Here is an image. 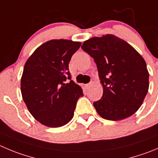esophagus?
<instances>
[{
    "instance_id": "esophagus-1",
    "label": "esophagus",
    "mask_w": 158,
    "mask_h": 158,
    "mask_svg": "<svg viewBox=\"0 0 158 158\" xmlns=\"http://www.w3.org/2000/svg\"><path fill=\"white\" fill-rule=\"evenodd\" d=\"M91 83H89V84H87V85H85V88H88L90 86H91Z\"/></svg>"
}]
</instances>
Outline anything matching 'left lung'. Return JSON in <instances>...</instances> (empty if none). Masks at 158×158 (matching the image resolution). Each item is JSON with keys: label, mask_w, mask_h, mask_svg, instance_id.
Instances as JSON below:
<instances>
[{"label": "left lung", "mask_w": 158, "mask_h": 158, "mask_svg": "<svg viewBox=\"0 0 158 158\" xmlns=\"http://www.w3.org/2000/svg\"><path fill=\"white\" fill-rule=\"evenodd\" d=\"M97 65L102 97L93 106L103 118L124 119L135 113L149 89V72L142 56L125 40L112 34L83 43Z\"/></svg>", "instance_id": "left-lung-1"}]
</instances>
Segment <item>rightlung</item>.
Returning a JSON list of instances; mask_svg holds the SVG:
<instances>
[{
    "mask_svg": "<svg viewBox=\"0 0 158 158\" xmlns=\"http://www.w3.org/2000/svg\"><path fill=\"white\" fill-rule=\"evenodd\" d=\"M81 43L52 40L39 46L25 62L21 92L28 111L48 127H60L72 119L77 101L82 97L80 85L69 76V62Z\"/></svg>",
    "mask_w": 158,
    "mask_h": 158,
    "instance_id": "obj_1",
    "label": "right lung"
}]
</instances>
